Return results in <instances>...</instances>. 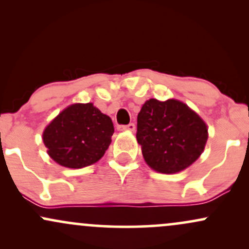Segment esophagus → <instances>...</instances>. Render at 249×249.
I'll return each instance as SVG.
<instances>
[{
	"label": "esophagus",
	"mask_w": 249,
	"mask_h": 249,
	"mask_svg": "<svg viewBox=\"0 0 249 249\" xmlns=\"http://www.w3.org/2000/svg\"><path fill=\"white\" fill-rule=\"evenodd\" d=\"M118 131H134L136 130V125L133 123H130L127 125H118Z\"/></svg>",
	"instance_id": "esophagus-1"
}]
</instances>
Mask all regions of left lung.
<instances>
[{
  "label": "left lung",
  "mask_w": 249,
  "mask_h": 249,
  "mask_svg": "<svg viewBox=\"0 0 249 249\" xmlns=\"http://www.w3.org/2000/svg\"><path fill=\"white\" fill-rule=\"evenodd\" d=\"M137 142L148 167L174 174L190 167L204 152L208 127L184 102L148 99L137 117Z\"/></svg>",
  "instance_id": "8db88e82"
}]
</instances>
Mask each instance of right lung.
Segmentation results:
<instances>
[{
	"mask_svg": "<svg viewBox=\"0 0 249 249\" xmlns=\"http://www.w3.org/2000/svg\"><path fill=\"white\" fill-rule=\"evenodd\" d=\"M113 132L110 117L92 103H75L45 126L42 139L53 161L68 168H82L104 156Z\"/></svg>",
	"mask_w": 249,
	"mask_h": 249,
	"instance_id": "1",
	"label": "right lung"
}]
</instances>
